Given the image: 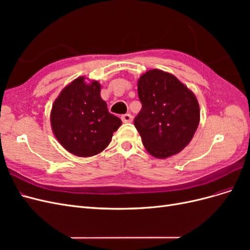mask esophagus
I'll return each mask as SVG.
<instances>
[{
	"mask_svg": "<svg viewBox=\"0 0 250 250\" xmlns=\"http://www.w3.org/2000/svg\"><path fill=\"white\" fill-rule=\"evenodd\" d=\"M121 120L123 121V123H130L132 121V116L130 113H126V115L121 116Z\"/></svg>",
	"mask_w": 250,
	"mask_h": 250,
	"instance_id": "esophagus-1",
	"label": "esophagus"
}]
</instances>
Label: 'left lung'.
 <instances>
[{
  "instance_id": "obj_1",
  "label": "left lung",
  "mask_w": 250,
  "mask_h": 250,
  "mask_svg": "<svg viewBox=\"0 0 250 250\" xmlns=\"http://www.w3.org/2000/svg\"><path fill=\"white\" fill-rule=\"evenodd\" d=\"M138 94L142 109L133 123L146 150L157 158L180 152L199 124L195 95L175 76L161 70L142 75Z\"/></svg>"
}]
</instances>
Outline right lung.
<instances>
[{"label": "right lung", "instance_id": "1", "mask_svg": "<svg viewBox=\"0 0 250 250\" xmlns=\"http://www.w3.org/2000/svg\"><path fill=\"white\" fill-rule=\"evenodd\" d=\"M101 85L79 77L62 89L53 104L51 125L56 139L69 152L82 157L100 153L122 124L100 97Z\"/></svg>", "mask_w": 250, "mask_h": 250}]
</instances>
